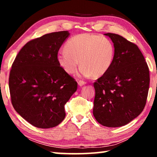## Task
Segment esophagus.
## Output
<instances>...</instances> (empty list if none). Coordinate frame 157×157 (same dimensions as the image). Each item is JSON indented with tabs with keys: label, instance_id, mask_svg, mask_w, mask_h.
I'll use <instances>...</instances> for the list:
<instances>
[{
	"label": "esophagus",
	"instance_id": "1",
	"mask_svg": "<svg viewBox=\"0 0 157 157\" xmlns=\"http://www.w3.org/2000/svg\"><path fill=\"white\" fill-rule=\"evenodd\" d=\"M85 84H86V82H84V81L79 80L78 82V85H79V86H84V85H85Z\"/></svg>",
	"mask_w": 157,
	"mask_h": 157
}]
</instances>
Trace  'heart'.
Masks as SVG:
<instances>
[{"mask_svg": "<svg viewBox=\"0 0 157 157\" xmlns=\"http://www.w3.org/2000/svg\"><path fill=\"white\" fill-rule=\"evenodd\" d=\"M66 50L58 52L59 66L68 74H74L82 65L79 75L100 77L112 65L115 48L109 39L94 34L83 33L73 36L66 42Z\"/></svg>", "mask_w": 157, "mask_h": 157, "instance_id": "heart-1", "label": "heart"}]
</instances>
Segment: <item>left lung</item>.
Instances as JSON below:
<instances>
[{"mask_svg":"<svg viewBox=\"0 0 157 157\" xmlns=\"http://www.w3.org/2000/svg\"><path fill=\"white\" fill-rule=\"evenodd\" d=\"M115 48L107 73L94 82L93 113L100 124L118 127L128 124L142 112L147 98L150 73L136 44L121 35L107 33Z\"/></svg>","mask_w":157,"mask_h":157,"instance_id":"1","label":"left lung"}]
</instances>
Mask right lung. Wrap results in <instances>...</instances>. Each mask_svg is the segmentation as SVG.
Wrapping results in <instances>:
<instances>
[{"label": "right lung", "mask_w": 157, "mask_h": 157, "mask_svg": "<svg viewBox=\"0 0 157 157\" xmlns=\"http://www.w3.org/2000/svg\"><path fill=\"white\" fill-rule=\"evenodd\" d=\"M68 31L46 34L28 42L12 66L9 88L16 111L33 126L52 128L66 116L64 106L78 83L58 64L57 55Z\"/></svg>", "instance_id": "1"}]
</instances>
